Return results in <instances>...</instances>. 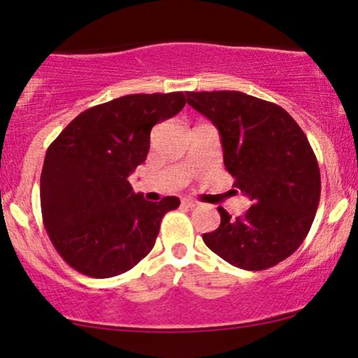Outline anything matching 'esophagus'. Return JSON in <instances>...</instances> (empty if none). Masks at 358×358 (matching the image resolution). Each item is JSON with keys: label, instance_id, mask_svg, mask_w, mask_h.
Listing matches in <instances>:
<instances>
[{"label": "esophagus", "instance_id": "34e87169", "mask_svg": "<svg viewBox=\"0 0 358 358\" xmlns=\"http://www.w3.org/2000/svg\"><path fill=\"white\" fill-rule=\"evenodd\" d=\"M182 205L183 206H188V208H196L198 205H200V203H198L196 200H192V198H183Z\"/></svg>", "mask_w": 358, "mask_h": 358}]
</instances>
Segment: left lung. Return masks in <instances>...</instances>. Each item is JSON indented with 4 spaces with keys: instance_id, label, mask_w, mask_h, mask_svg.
<instances>
[{
    "instance_id": "obj_1",
    "label": "left lung",
    "mask_w": 358,
    "mask_h": 358,
    "mask_svg": "<svg viewBox=\"0 0 358 358\" xmlns=\"http://www.w3.org/2000/svg\"><path fill=\"white\" fill-rule=\"evenodd\" d=\"M187 101L218 129L233 187L252 200L238 218L220 206V228L203 241L239 269L273 268L301 246L319 206L309 140L282 107L238 90L187 92Z\"/></svg>"
}]
</instances>
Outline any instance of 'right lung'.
I'll return each instance as SVG.
<instances>
[{
  "instance_id": "1",
  "label": "right lung",
  "mask_w": 358,
  "mask_h": 358,
  "mask_svg": "<svg viewBox=\"0 0 358 358\" xmlns=\"http://www.w3.org/2000/svg\"><path fill=\"white\" fill-rule=\"evenodd\" d=\"M183 92L132 94L90 107L49 145L41 171V211L52 246L90 278L132 269L152 251L176 196L153 203L129 175L143 164L152 127L178 114Z\"/></svg>"
}]
</instances>
